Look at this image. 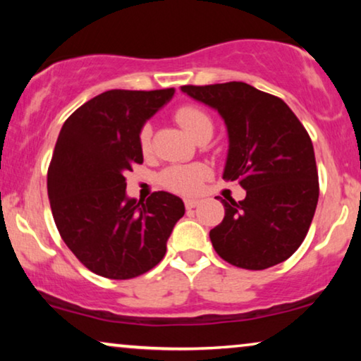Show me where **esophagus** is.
Returning <instances> with one entry per match:
<instances>
[{
    "mask_svg": "<svg viewBox=\"0 0 361 361\" xmlns=\"http://www.w3.org/2000/svg\"><path fill=\"white\" fill-rule=\"evenodd\" d=\"M184 204H185V209L190 210V209H195V207L200 204V200L199 199H185Z\"/></svg>",
    "mask_w": 361,
    "mask_h": 361,
    "instance_id": "34e87169",
    "label": "esophagus"
}]
</instances>
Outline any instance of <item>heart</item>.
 Masks as SVG:
<instances>
[{"label":"heart","mask_w":361,"mask_h":361,"mask_svg":"<svg viewBox=\"0 0 361 361\" xmlns=\"http://www.w3.org/2000/svg\"><path fill=\"white\" fill-rule=\"evenodd\" d=\"M176 121L179 123L187 135L195 140L202 131L210 130L212 120L202 108L195 105L179 106L174 113ZM151 136L152 130L149 123L142 125L140 130V147L147 154L151 151ZM210 176L209 167L204 164H187V166H171L161 174V184L177 194H194L200 189L202 182Z\"/></svg>","instance_id":"obj_1"}]
</instances>
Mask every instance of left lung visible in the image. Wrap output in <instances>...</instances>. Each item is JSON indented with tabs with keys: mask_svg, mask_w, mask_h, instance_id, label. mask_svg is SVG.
I'll return each instance as SVG.
<instances>
[{
	"mask_svg": "<svg viewBox=\"0 0 361 361\" xmlns=\"http://www.w3.org/2000/svg\"><path fill=\"white\" fill-rule=\"evenodd\" d=\"M215 108L228 131L225 180H238L243 200H221L225 216L210 230L220 258L243 269L283 263L302 243L319 200L312 141L281 98L245 82L184 85Z\"/></svg>",
	"mask_w": 361,
	"mask_h": 361,
	"instance_id": "1",
	"label": "left lung"
}]
</instances>
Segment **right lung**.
Instances as JSON below:
<instances>
[{"mask_svg": "<svg viewBox=\"0 0 361 361\" xmlns=\"http://www.w3.org/2000/svg\"><path fill=\"white\" fill-rule=\"evenodd\" d=\"M164 90H108L63 123L47 171V195L59 233L80 263L108 279L154 268L184 202L152 192L126 197L125 174L142 162L140 130L174 95Z\"/></svg>", "mask_w": 361, "mask_h": 361, "instance_id": "add662e5", "label": "right lung"}]
</instances>
